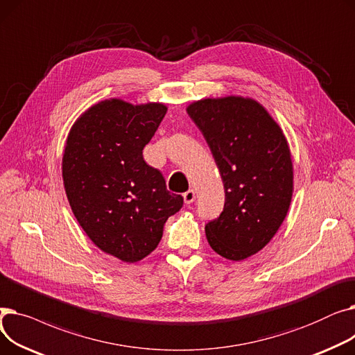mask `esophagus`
Returning a JSON list of instances; mask_svg holds the SVG:
<instances>
[{"label":"esophagus","instance_id":"obj_1","mask_svg":"<svg viewBox=\"0 0 355 355\" xmlns=\"http://www.w3.org/2000/svg\"><path fill=\"white\" fill-rule=\"evenodd\" d=\"M182 197H184V202H185V204H191V202L196 200V191H194V190L185 191V193L182 194Z\"/></svg>","mask_w":355,"mask_h":355}]
</instances>
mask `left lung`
<instances>
[{
    "mask_svg": "<svg viewBox=\"0 0 355 355\" xmlns=\"http://www.w3.org/2000/svg\"><path fill=\"white\" fill-rule=\"evenodd\" d=\"M187 114L207 141L225 185V209L206 225L211 249L229 260L262 250L284 223L293 165L284 130L252 98H207Z\"/></svg>",
    "mask_w": 355,
    "mask_h": 355,
    "instance_id": "obj_1",
    "label": "left lung"
}]
</instances>
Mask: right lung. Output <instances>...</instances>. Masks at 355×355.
<instances>
[{"instance_id": "add662e5", "label": "right lung", "mask_w": 355, "mask_h": 355, "mask_svg": "<svg viewBox=\"0 0 355 355\" xmlns=\"http://www.w3.org/2000/svg\"><path fill=\"white\" fill-rule=\"evenodd\" d=\"M166 106L106 99L90 106L67 135L62 174L71 211L102 252L135 263L155 250L182 197L142 157Z\"/></svg>"}]
</instances>
